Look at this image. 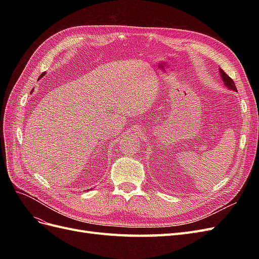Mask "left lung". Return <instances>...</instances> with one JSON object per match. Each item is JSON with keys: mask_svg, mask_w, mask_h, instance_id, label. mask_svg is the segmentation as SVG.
<instances>
[{"mask_svg": "<svg viewBox=\"0 0 259 259\" xmlns=\"http://www.w3.org/2000/svg\"><path fill=\"white\" fill-rule=\"evenodd\" d=\"M219 72H221L222 79H223L224 84L227 86V88H228L231 91H233V92H237V86H236V84H234V82H233V80L231 79V77L228 74H227L226 72H224L222 69H219Z\"/></svg>", "mask_w": 259, "mask_h": 259, "instance_id": "obj_1", "label": "left lung"}]
</instances>
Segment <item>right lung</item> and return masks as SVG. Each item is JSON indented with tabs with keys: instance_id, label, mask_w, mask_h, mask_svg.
<instances>
[{
	"instance_id": "add662e5",
	"label": "right lung",
	"mask_w": 259,
	"mask_h": 259,
	"mask_svg": "<svg viewBox=\"0 0 259 259\" xmlns=\"http://www.w3.org/2000/svg\"><path fill=\"white\" fill-rule=\"evenodd\" d=\"M43 75H45V72H43V73H42V74H41V75H40V77H38V79H41V77H42V76H43Z\"/></svg>"
}]
</instances>
